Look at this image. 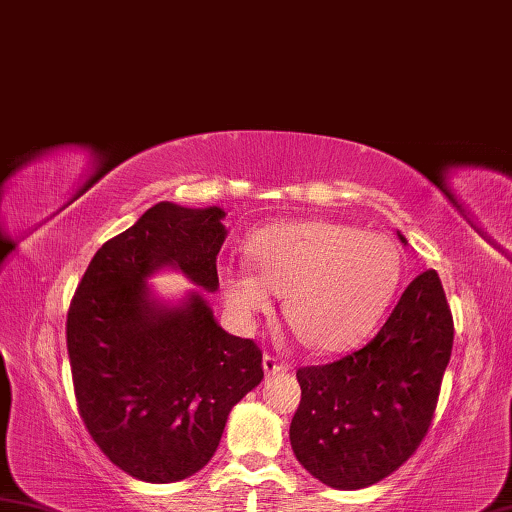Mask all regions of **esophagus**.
<instances>
[{
    "label": "esophagus",
    "instance_id": "34e87169",
    "mask_svg": "<svg viewBox=\"0 0 512 512\" xmlns=\"http://www.w3.org/2000/svg\"><path fill=\"white\" fill-rule=\"evenodd\" d=\"M263 370H265V374H267V376H272V374L287 372L289 368H287V363L278 361L276 356H272V354H265V356H263Z\"/></svg>",
    "mask_w": 512,
    "mask_h": 512
}]
</instances>
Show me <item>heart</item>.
I'll use <instances>...</instances> for the list:
<instances>
[{"label":"heart","mask_w":512,"mask_h":512,"mask_svg":"<svg viewBox=\"0 0 512 512\" xmlns=\"http://www.w3.org/2000/svg\"><path fill=\"white\" fill-rule=\"evenodd\" d=\"M252 272L223 267L229 310L254 321L285 296V316L316 350L336 352L368 334L399 281V256L374 231L303 220L267 227L249 245Z\"/></svg>","instance_id":"obj_1"}]
</instances>
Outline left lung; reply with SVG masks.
<instances>
[{
	"instance_id": "1",
	"label": "left lung",
	"mask_w": 512,
	"mask_h": 512,
	"mask_svg": "<svg viewBox=\"0 0 512 512\" xmlns=\"http://www.w3.org/2000/svg\"><path fill=\"white\" fill-rule=\"evenodd\" d=\"M452 339L446 292L426 269L361 350L298 368L289 441L301 466L325 486L359 490L406 464L435 417Z\"/></svg>"
}]
</instances>
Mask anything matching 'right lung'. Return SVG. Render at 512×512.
<instances>
[{
    "mask_svg": "<svg viewBox=\"0 0 512 512\" xmlns=\"http://www.w3.org/2000/svg\"><path fill=\"white\" fill-rule=\"evenodd\" d=\"M225 211L158 202L95 252L66 316L77 410L115 466L171 484L207 466L231 408L263 381V354L218 325L202 292L158 301L165 267L216 292Z\"/></svg>",
    "mask_w": 512,
    "mask_h": 512,
    "instance_id": "1",
    "label": "right lung"
}]
</instances>
